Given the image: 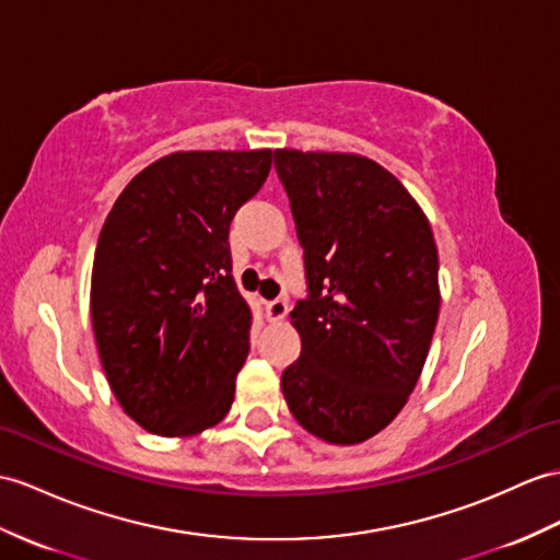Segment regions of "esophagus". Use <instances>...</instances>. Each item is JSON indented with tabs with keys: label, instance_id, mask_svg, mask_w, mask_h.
I'll use <instances>...</instances> for the list:
<instances>
[{
	"label": "esophagus",
	"instance_id": "34e87169",
	"mask_svg": "<svg viewBox=\"0 0 560 560\" xmlns=\"http://www.w3.org/2000/svg\"><path fill=\"white\" fill-rule=\"evenodd\" d=\"M288 311H290V306H288V302H284V299H272V302L266 304V316L272 323L282 320L284 316H288Z\"/></svg>",
	"mask_w": 560,
	"mask_h": 560
}]
</instances>
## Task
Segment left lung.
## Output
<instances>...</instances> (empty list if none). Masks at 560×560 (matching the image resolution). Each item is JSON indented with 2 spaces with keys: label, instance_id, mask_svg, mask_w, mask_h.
<instances>
[{
  "label": "left lung",
  "instance_id": "1",
  "mask_svg": "<svg viewBox=\"0 0 560 560\" xmlns=\"http://www.w3.org/2000/svg\"><path fill=\"white\" fill-rule=\"evenodd\" d=\"M304 249L306 299L290 313L302 353L282 394L330 444L371 440L404 408L440 316V258L425 213L380 163L276 149Z\"/></svg>",
  "mask_w": 560,
  "mask_h": 560
}]
</instances>
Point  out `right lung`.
Returning <instances> with one entry per match:
<instances>
[{"mask_svg": "<svg viewBox=\"0 0 560 560\" xmlns=\"http://www.w3.org/2000/svg\"><path fill=\"white\" fill-rule=\"evenodd\" d=\"M270 159V149L168 154L132 177L104 221L90 290L94 339L122 411L161 438L199 434L233 406L252 308L228 235Z\"/></svg>", "mask_w": 560, "mask_h": 560, "instance_id": "1", "label": "right lung"}]
</instances>
